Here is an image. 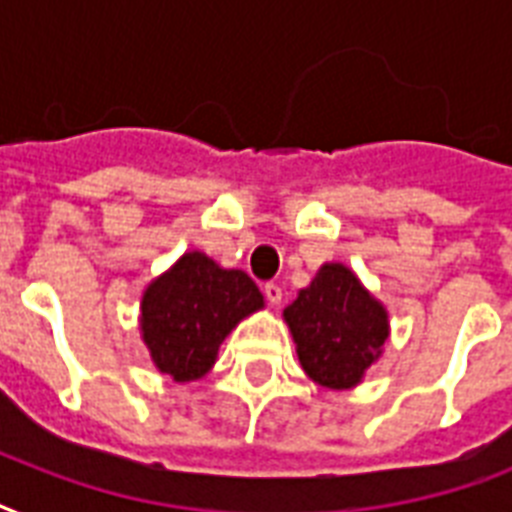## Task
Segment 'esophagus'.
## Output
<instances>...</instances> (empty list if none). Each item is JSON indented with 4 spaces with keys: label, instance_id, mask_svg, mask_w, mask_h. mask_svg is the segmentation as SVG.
<instances>
[{
    "label": "esophagus",
    "instance_id": "obj_1",
    "mask_svg": "<svg viewBox=\"0 0 512 512\" xmlns=\"http://www.w3.org/2000/svg\"><path fill=\"white\" fill-rule=\"evenodd\" d=\"M263 292H265V297H268V303H271V305H279L281 303V287H279V284H273V281H268Z\"/></svg>",
    "mask_w": 512,
    "mask_h": 512
}]
</instances>
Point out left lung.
I'll return each instance as SVG.
<instances>
[{"mask_svg": "<svg viewBox=\"0 0 512 512\" xmlns=\"http://www.w3.org/2000/svg\"><path fill=\"white\" fill-rule=\"evenodd\" d=\"M305 374L324 388L348 390L380 358L390 335L388 311L342 263H324L284 308Z\"/></svg>", "mask_w": 512, "mask_h": 512, "instance_id": "8db88e82", "label": "left lung"}]
</instances>
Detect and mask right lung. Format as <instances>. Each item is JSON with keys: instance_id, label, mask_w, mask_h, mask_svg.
Here are the masks:
<instances>
[{"instance_id": "right-lung-1", "label": "right lung", "mask_w": 512, "mask_h": 512, "mask_svg": "<svg viewBox=\"0 0 512 512\" xmlns=\"http://www.w3.org/2000/svg\"><path fill=\"white\" fill-rule=\"evenodd\" d=\"M263 305L247 273L220 268L204 252H185L143 292L140 332L159 372L191 382L215 366L231 329Z\"/></svg>"}]
</instances>
